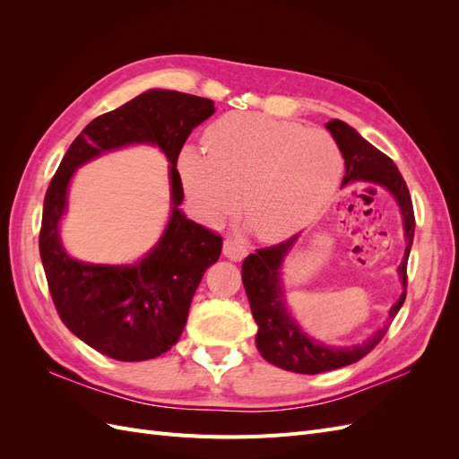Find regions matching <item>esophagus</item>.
I'll use <instances>...</instances> for the list:
<instances>
[{"label": "esophagus", "mask_w": 459, "mask_h": 459, "mask_svg": "<svg viewBox=\"0 0 459 459\" xmlns=\"http://www.w3.org/2000/svg\"><path fill=\"white\" fill-rule=\"evenodd\" d=\"M224 256L233 262H239L247 256V247L238 239H226L224 241Z\"/></svg>", "instance_id": "esophagus-1"}]
</instances>
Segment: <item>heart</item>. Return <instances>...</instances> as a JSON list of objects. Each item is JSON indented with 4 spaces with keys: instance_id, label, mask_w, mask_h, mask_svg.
Wrapping results in <instances>:
<instances>
[{
    "instance_id": "b5f03b06",
    "label": "heart",
    "mask_w": 459,
    "mask_h": 459,
    "mask_svg": "<svg viewBox=\"0 0 459 459\" xmlns=\"http://www.w3.org/2000/svg\"><path fill=\"white\" fill-rule=\"evenodd\" d=\"M184 149L179 174L191 206L218 224L238 206L262 241H281L322 214L342 176V155L324 130L258 113H228Z\"/></svg>"
}]
</instances>
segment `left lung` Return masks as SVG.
Instances as JSON below:
<instances>
[{"mask_svg": "<svg viewBox=\"0 0 459 459\" xmlns=\"http://www.w3.org/2000/svg\"><path fill=\"white\" fill-rule=\"evenodd\" d=\"M325 128L331 132L344 159L342 187L352 184H375L385 187L398 203L402 224H404L406 251L398 266L402 293L393 304V308L388 310V319H393L406 299V268L415 230L408 186L398 172L396 164L385 152L366 142L349 124L335 118L327 122ZM299 238L300 233L280 245L260 248L255 255H248L243 262L241 277L245 293L258 325L256 349L266 362L295 373L314 375L351 366L375 349V344L385 337L388 324L375 331L364 342L351 346H329L307 335L287 308L281 281L283 260L290 253V248L295 247Z\"/></svg>", "mask_w": 459, "mask_h": 459, "instance_id": "left-lung-1", "label": "left lung"}]
</instances>
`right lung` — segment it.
<instances>
[{
	"mask_svg": "<svg viewBox=\"0 0 459 459\" xmlns=\"http://www.w3.org/2000/svg\"><path fill=\"white\" fill-rule=\"evenodd\" d=\"M214 101L174 90H149L93 118L65 152L44 199L39 256L63 324L91 349L120 362L170 351L186 327L193 295L220 258L221 238L179 211L178 155L193 128L214 115ZM155 144L169 159L173 211L161 239L134 264L76 261L60 243L67 186L76 168L108 150Z\"/></svg>",
	"mask_w": 459,
	"mask_h": 459,
	"instance_id": "right-lung-1",
	"label": "right lung"
}]
</instances>
